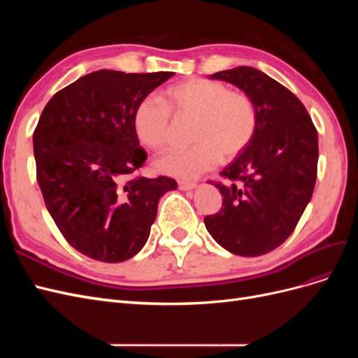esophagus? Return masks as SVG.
Masks as SVG:
<instances>
[{
    "label": "esophagus",
    "mask_w": 358,
    "mask_h": 358,
    "mask_svg": "<svg viewBox=\"0 0 358 358\" xmlns=\"http://www.w3.org/2000/svg\"><path fill=\"white\" fill-rule=\"evenodd\" d=\"M178 183H179V188H180V189H183V191L194 189V188L197 187V183H196V182H192V180H179Z\"/></svg>",
    "instance_id": "esophagus-1"
}]
</instances>
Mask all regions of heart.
Here are the masks:
<instances>
[{"instance_id":"b5f03b06","label":"heart","mask_w":358,"mask_h":358,"mask_svg":"<svg viewBox=\"0 0 358 358\" xmlns=\"http://www.w3.org/2000/svg\"><path fill=\"white\" fill-rule=\"evenodd\" d=\"M165 103L145 96L134 110L133 127L138 142L150 149L167 146L171 115L194 117L188 149L169 150L155 167L178 178H197L222 159H231L251 142L258 115L254 100L243 91H231L218 80L192 78L171 85Z\"/></svg>"}]
</instances>
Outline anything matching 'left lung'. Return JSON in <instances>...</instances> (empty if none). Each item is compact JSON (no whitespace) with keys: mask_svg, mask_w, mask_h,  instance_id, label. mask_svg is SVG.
I'll return each instance as SVG.
<instances>
[{"mask_svg":"<svg viewBox=\"0 0 358 358\" xmlns=\"http://www.w3.org/2000/svg\"><path fill=\"white\" fill-rule=\"evenodd\" d=\"M210 78L251 96L258 124L251 142L221 171L229 183L213 182L222 208L204 225L227 251L258 257L288 239L312 199L318 133L297 96L263 71L243 66Z\"/></svg>","mask_w":358,"mask_h":358,"instance_id":"left-lung-1","label":"left lung"}]
</instances>
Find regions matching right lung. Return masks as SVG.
Here are the masks:
<instances>
[{
	"mask_svg": "<svg viewBox=\"0 0 358 358\" xmlns=\"http://www.w3.org/2000/svg\"><path fill=\"white\" fill-rule=\"evenodd\" d=\"M175 73L99 70L58 91L34 129L37 182L66 241L104 263L134 257L158 200L178 183L137 171L148 158L134 133L137 104Z\"/></svg>",
	"mask_w": 358,
	"mask_h": 358,
	"instance_id": "1",
	"label": "right lung"
}]
</instances>
